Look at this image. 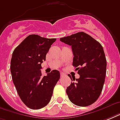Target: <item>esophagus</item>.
<instances>
[{
	"label": "esophagus",
	"instance_id": "obj_1",
	"mask_svg": "<svg viewBox=\"0 0 120 120\" xmlns=\"http://www.w3.org/2000/svg\"><path fill=\"white\" fill-rule=\"evenodd\" d=\"M65 73H60V76H61V77H64V76H65Z\"/></svg>",
	"mask_w": 120,
	"mask_h": 120
}]
</instances>
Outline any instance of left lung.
<instances>
[{"label": "left lung", "instance_id": "8db88e82", "mask_svg": "<svg viewBox=\"0 0 120 120\" xmlns=\"http://www.w3.org/2000/svg\"><path fill=\"white\" fill-rule=\"evenodd\" d=\"M71 46L73 66L77 67L80 78L71 82L66 90L71 103L79 106H87L97 100L102 91L106 76V60L100 43L87 34L81 32L60 38ZM68 76L71 81L75 78Z\"/></svg>", "mask_w": 120, "mask_h": 120}]
</instances>
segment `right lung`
I'll return each instance as SVG.
<instances>
[{"label":"right lung","instance_id":"obj_1","mask_svg":"<svg viewBox=\"0 0 120 120\" xmlns=\"http://www.w3.org/2000/svg\"><path fill=\"white\" fill-rule=\"evenodd\" d=\"M56 38L30 35L16 47L10 61V71L21 100L30 109L38 110L50 101L60 72L53 70L41 76V64Z\"/></svg>","mask_w":120,"mask_h":120}]
</instances>
